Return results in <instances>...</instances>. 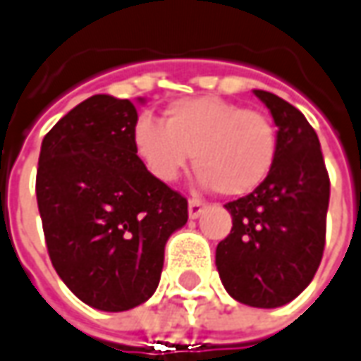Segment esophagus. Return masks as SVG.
<instances>
[{
	"instance_id": "esophagus-1",
	"label": "esophagus",
	"mask_w": 361,
	"mask_h": 361,
	"mask_svg": "<svg viewBox=\"0 0 361 361\" xmlns=\"http://www.w3.org/2000/svg\"><path fill=\"white\" fill-rule=\"evenodd\" d=\"M203 209H205V203L203 201L197 200V197L190 200V219H197L201 213H203Z\"/></svg>"
}]
</instances>
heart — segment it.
<instances>
[{"instance_id": "1", "label": "heart", "mask_w": 361, "mask_h": 361, "mask_svg": "<svg viewBox=\"0 0 361 361\" xmlns=\"http://www.w3.org/2000/svg\"><path fill=\"white\" fill-rule=\"evenodd\" d=\"M132 146L156 180H178L195 158L203 188L245 195L273 170L279 138L261 112L217 97L181 98L164 112V124L140 116Z\"/></svg>"}]
</instances>
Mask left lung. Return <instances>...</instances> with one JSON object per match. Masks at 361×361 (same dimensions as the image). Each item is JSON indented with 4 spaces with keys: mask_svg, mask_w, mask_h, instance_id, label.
Returning a JSON list of instances; mask_svg holds the SVG:
<instances>
[{
    "mask_svg": "<svg viewBox=\"0 0 361 361\" xmlns=\"http://www.w3.org/2000/svg\"><path fill=\"white\" fill-rule=\"evenodd\" d=\"M252 92L279 128L276 158L257 190L225 205L233 227L217 245L215 264L237 302L276 308L302 293L320 267L330 180L302 112L273 92Z\"/></svg>",
    "mask_w": 361,
    "mask_h": 361,
    "instance_id": "8db88e82",
    "label": "left lung"
}]
</instances>
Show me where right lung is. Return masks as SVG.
Listing matches in <instances>:
<instances>
[{"instance_id":"obj_1","label":"right lung","mask_w":361,"mask_h":361,"mask_svg":"<svg viewBox=\"0 0 361 361\" xmlns=\"http://www.w3.org/2000/svg\"><path fill=\"white\" fill-rule=\"evenodd\" d=\"M136 120L134 102L94 94L47 132L39 154L37 205L51 263L75 296L104 312L156 293L166 243L188 223V200L136 156Z\"/></svg>"}]
</instances>
